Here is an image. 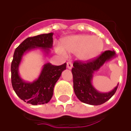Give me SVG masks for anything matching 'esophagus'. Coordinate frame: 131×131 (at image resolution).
<instances>
[{
    "label": "esophagus",
    "mask_w": 131,
    "mask_h": 131,
    "mask_svg": "<svg viewBox=\"0 0 131 131\" xmlns=\"http://www.w3.org/2000/svg\"><path fill=\"white\" fill-rule=\"evenodd\" d=\"M72 67H73V64L71 62H67V67L69 69H71Z\"/></svg>",
    "instance_id": "34e87169"
}]
</instances>
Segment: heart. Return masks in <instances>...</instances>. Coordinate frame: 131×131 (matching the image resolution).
<instances>
[{"instance_id":"b5f03b06","label":"heart","mask_w":131,"mask_h":131,"mask_svg":"<svg viewBox=\"0 0 131 131\" xmlns=\"http://www.w3.org/2000/svg\"><path fill=\"white\" fill-rule=\"evenodd\" d=\"M60 45L62 49L56 47V50L60 54L65 56V52L77 54V57L84 61L97 57L104 46L101 38L89 35L69 36L62 40Z\"/></svg>"}]
</instances>
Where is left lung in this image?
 Here are the masks:
<instances>
[{"instance_id": "left-lung-1", "label": "left lung", "mask_w": 131, "mask_h": 131, "mask_svg": "<svg viewBox=\"0 0 131 131\" xmlns=\"http://www.w3.org/2000/svg\"><path fill=\"white\" fill-rule=\"evenodd\" d=\"M116 57L115 51H104L99 56L86 62L75 61L71 71L73 78L74 92L78 99L84 103L99 105L110 99L117 90L118 84L112 91L100 92L92 83L94 72L104 64Z\"/></svg>"}]
</instances>
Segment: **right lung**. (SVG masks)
Segmentation results:
<instances>
[{
  "instance_id": "right-lung-1",
  "label": "right lung",
  "mask_w": 131,
  "mask_h": 131,
  "mask_svg": "<svg viewBox=\"0 0 131 131\" xmlns=\"http://www.w3.org/2000/svg\"><path fill=\"white\" fill-rule=\"evenodd\" d=\"M53 35L50 32L27 38L14 51L11 66V84L16 94L26 103L32 105L47 103L53 96L56 83L62 72L66 69L67 63L60 66L46 63L39 78L32 82H26L19 75V67L23 56L35 49H42L47 55L53 46Z\"/></svg>"
}]
</instances>
